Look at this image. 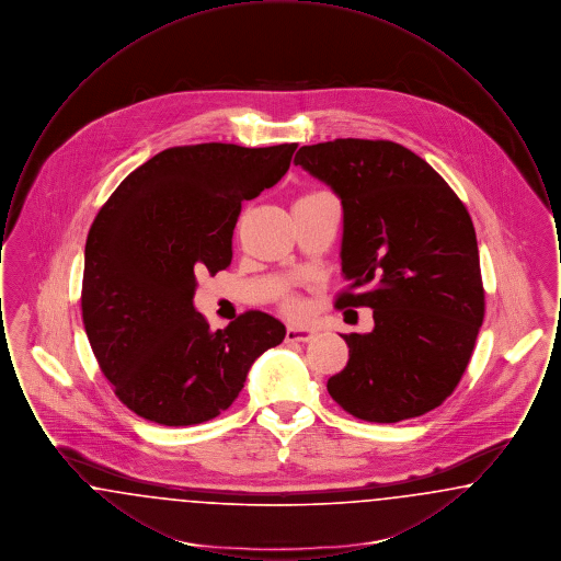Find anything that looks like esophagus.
<instances>
[{
  "instance_id": "1",
  "label": "esophagus",
  "mask_w": 561,
  "mask_h": 561,
  "mask_svg": "<svg viewBox=\"0 0 561 561\" xmlns=\"http://www.w3.org/2000/svg\"><path fill=\"white\" fill-rule=\"evenodd\" d=\"M318 334L316 328H288L286 330V341L288 343H309Z\"/></svg>"
}]
</instances>
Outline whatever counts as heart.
<instances>
[{"instance_id":"b5f03b06","label":"heart","mask_w":561,"mask_h":561,"mask_svg":"<svg viewBox=\"0 0 561 561\" xmlns=\"http://www.w3.org/2000/svg\"><path fill=\"white\" fill-rule=\"evenodd\" d=\"M284 309H286L290 316H298V313H300V302H298V300H286V302H284Z\"/></svg>"}]
</instances>
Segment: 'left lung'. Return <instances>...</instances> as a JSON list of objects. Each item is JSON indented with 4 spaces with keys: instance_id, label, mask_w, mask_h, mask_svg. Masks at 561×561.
<instances>
[{
    "instance_id": "left-lung-1",
    "label": "left lung",
    "mask_w": 561,
    "mask_h": 561,
    "mask_svg": "<svg viewBox=\"0 0 561 561\" xmlns=\"http://www.w3.org/2000/svg\"><path fill=\"white\" fill-rule=\"evenodd\" d=\"M294 163L343 204L348 288L334 307L374 311L373 332L343 334L347 366L328 380V393L368 423L442 405L467 370L485 311L465 204L427 161L391 140L307 145Z\"/></svg>"
}]
</instances>
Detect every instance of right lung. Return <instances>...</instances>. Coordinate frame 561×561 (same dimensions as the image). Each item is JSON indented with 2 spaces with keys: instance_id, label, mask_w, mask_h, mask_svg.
Masks as SVG:
<instances>
[{
  "instance_id": "right-lung-1",
  "label": "right lung",
  "mask_w": 561,
  "mask_h": 561,
  "mask_svg": "<svg viewBox=\"0 0 561 561\" xmlns=\"http://www.w3.org/2000/svg\"><path fill=\"white\" fill-rule=\"evenodd\" d=\"M296 142L170 147L130 172L99 210L81 284L83 328L115 396L165 425L206 423L240 396L250 366L284 323L245 311L210 330L195 311L199 273L231 265L241 202L273 187Z\"/></svg>"
}]
</instances>
